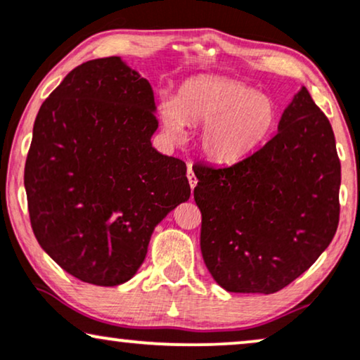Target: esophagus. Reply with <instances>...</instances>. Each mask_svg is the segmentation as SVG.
<instances>
[{"label":"esophagus","mask_w":360,"mask_h":360,"mask_svg":"<svg viewBox=\"0 0 360 360\" xmlns=\"http://www.w3.org/2000/svg\"><path fill=\"white\" fill-rule=\"evenodd\" d=\"M188 179H189V186L194 189L195 184H198V177H195V174H194L193 166H188Z\"/></svg>","instance_id":"34e87169"}]
</instances>
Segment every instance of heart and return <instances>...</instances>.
<instances>
[{"mask_svg":"<svg viewBox=\"0 0 360 360\" xmlns=\"http://www.w3.org/2000/svg\"><path fill=\"white\" fill-rule=\"evenodd\" d=\"M161 123L171 140H183L186 123L204 124L202 155L217 165H233L270 140L278 107L270 95L227 77L202 75L186 80L174 100L161 105Z\"/></svg>","mask_w":360,"mask_h":360,"instance_id":"heart-1","label":"heart"}]
</instances>
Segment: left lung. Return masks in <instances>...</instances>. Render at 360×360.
<instances>
[{
	"mask_svg": "<svg viewBox=\"0 0 360 360\" xmlns=\"http://www.w3.org/2000/svg\"><path fill=\"white\" fill-rule=\"evenodd\" d=\"M193 169L204 263L230 293H276L336 233L341 162L329 120L306 87L262 150L233 166Z\"/></svg>",
	"mask_w": 360,
	"mask_h": 360,
	"instance_id": "left-lung-1",
	"label": "left lung"
}]
</instances>
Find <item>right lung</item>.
<instances>
[{"label":"right lung","mask_w":360,"mask_h":360,"mask_svg":"<svg viewBox=\"0 0 360 360\" xmlns=\"http://www.w3.org/2000/svg\"><path fill=\"white\" fill-rule=\"evenodd\" d=\"M155 112L150 82L105 57L69 72L37 113L24 167L31 225L85 283L135 276L153 230L189 199L186 162L151 145Z\"/></svg>","instance_id":"add662e5"}]
</instances>
